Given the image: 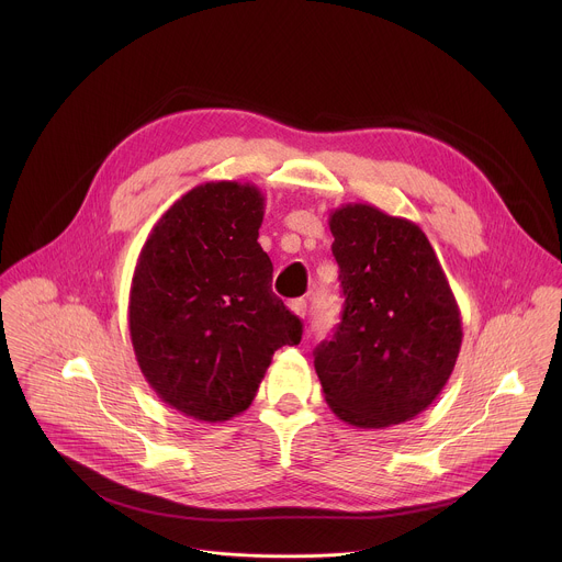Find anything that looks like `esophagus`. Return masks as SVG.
Returning a JSON list of instances; mask_svg holds the SVG:
<instances>
[{"instance_id":"1","label":"esophagus","mask_w":562,"mask_h":562,"mask_svg":"<svg viewBox=\"0 0 562 562\" xmlns=\"http://www.w3.org/2000/svg\"><path fill=\"white\" fill-rule=\"evenodd\" d=\"M289 308H291L297 317H304V315H306V300H304V297L291 300V302H289Z\"/></svg>"}]
</instances>
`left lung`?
<instances>
[{
  "mask_svg": "<svg viewBox=\"0 0 562 562\" xmlns=\"http://www.w3.org/2000/svg\"><path fill=\"white\" fill-rule=\"evenodd\" d=\"M345 295L342 323L313 356L329 409L358 429H384L425 412L445 389L462 345L447 276L418 224L371 204L329 215Z\"/></svg>",
  "mask_w": 562,
  "mask_h": 562,
  "instance_id": "1",
  "label": "left lung"
}]
</instances>
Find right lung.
<instances>
[{"label": "right lung", "mask_w": 562, "mask_h": 562, "mask_svg": "<svg viewBox=\"0 0 562 562\" xmlns=\"http://www.w3.org/2000/svg\"><path fill=\"white\" fill-rule=\"evenodd\" d=\"M262 217L258 187L200 184L157 220L135 265L137 364L162 403L202 423L247 412L273 353L302 338L300 317L271 291Z\"/></svg>", "instance_id": "obj_1"}]
</instances>
